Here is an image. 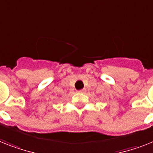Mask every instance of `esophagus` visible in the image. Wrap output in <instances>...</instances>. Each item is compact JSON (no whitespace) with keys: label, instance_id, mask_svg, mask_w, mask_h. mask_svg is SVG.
I'll list each match as a JSON object with an SVG mask.
<instances>
[{"label":"esophagus","instance_id":"34e87169","mask_svg":"<svg viewBox=\"0 0 153 153\" xmlns=\"http://www.w3.org/2000/svg\"><path fill=\"white\" fill-rule=\"evenodd\" d=\"M85 92V89H82V90L78 91V92H79V93H84Z\"/></svg>","mask_w":153,"mask_h":153}]
</instances>
